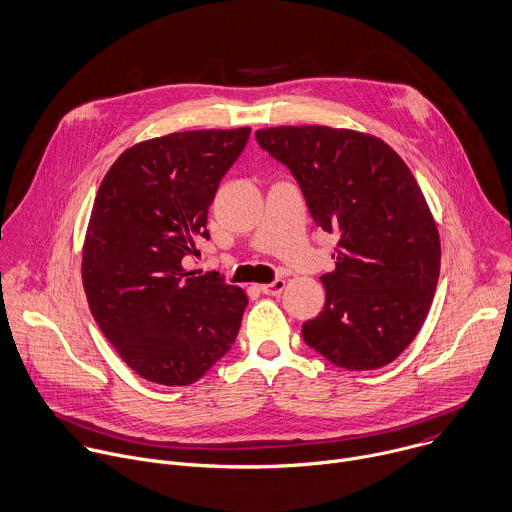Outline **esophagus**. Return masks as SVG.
<instances>
[{
	"mask_svg": "<svg viewBox=\"0 0 512 512\" xmlns=\"http://www.w3.org/2000/svg\"><path fill=\"white\" fill-rule=\"evenodd\" d=\"M259 289H261V293H265V295H279V293L285 289V281H283V279H275V281H271V283H267V285H261Z\"/></svg>",
	"mask_w": 512,
	"mask_h": 512,
	"instance_id": "obj_1",
	"label": "esophagus"
}]
</instances>
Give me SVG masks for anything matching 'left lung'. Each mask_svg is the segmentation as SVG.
I'll return each mask as SVG.
<instances>
[{"label":"left lung","instance_id":"1","mask_svg":"<svg viewBox=\"0 0 512 512\" xmlns=\"http://www.w3.org/2000/svg\"><path fill=\"white\" fill-rule=\"evenodd\" d=\"M301 187L317 227L337 235L325 305L305 344L337 368L376 370L418 335L438 283L440 237L400 154L366 132L329 126L257 130Z\"/></svg>","mask_w":512,"mask_h":512}]
</instances>
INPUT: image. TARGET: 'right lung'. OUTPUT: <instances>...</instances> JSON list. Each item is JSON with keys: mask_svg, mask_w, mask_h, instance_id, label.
<instances>
[{"mask_svg": "<svg viewBox=\"0 0 512 512\" xmlns=\"http://www.w3.org/2000/svg\"><path fill=\"white\" fill-rule=\"evenodd\" d=\"M251 128L138 142L106 173L86 229L82 283L118 356L162 386L201 380L233 346L249 303L219 273L191 271L207 215Z\"/></svg>", "mask_w": 512, "mask_h": 512, "instance_id": "1", "label": "right lung"}]
</instances>
